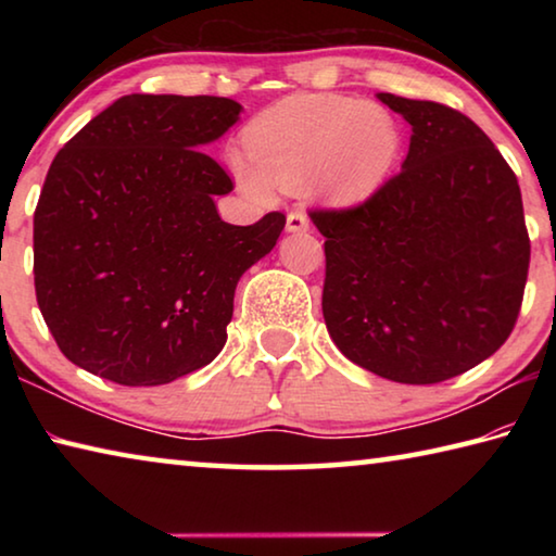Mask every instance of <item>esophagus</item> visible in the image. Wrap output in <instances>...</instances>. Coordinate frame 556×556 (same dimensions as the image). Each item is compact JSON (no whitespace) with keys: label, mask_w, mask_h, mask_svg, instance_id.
Masks as SVG:
<instances>
[{"label":"esophagus","mask_w":556,"mask_h":556,"mask_svg":"<svg viewBox=\"0 0 556 556\" xmlns=\"http://www.w3.org/2000/svg\"><path fill=\"white\" fill-rule=\"evenodd\" d=\"M287 230L289 232H306L308 230V218L301 208H294L287 215Z\"/></svg>","instance_id":"34e87169"}]
</instances>
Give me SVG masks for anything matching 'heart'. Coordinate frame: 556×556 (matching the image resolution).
I'll return each instance as SVG.
<instances>
[{
    "label": "heart",
    "instance_id": "obj_1",
    "mask_svg": "<svg viewBox=\"0 0 556 556\" xmlns=\"http://www.w3.org/2000/svg\"><path fill=\"white\" fill-rule=\"evenodd\" d=\"M248 159L232 166L260 201L308 186L333 205L365 201L384 184L400 154V129L388 110L341 96H294L252 119Z\"/></svg>",
    "mask_w": 556,
    "mask_h": 556
}]
</instances>
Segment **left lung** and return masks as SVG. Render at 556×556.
Returning <instances> with one entry per match:
<instances>
[{"label":"left lung","instance_id":"left-lung-1","mask_svg":"<svg viewBox=\"0 0 556 556\" xmlns=\"http://www.w3.org/2000/svg\"><path fill=\"white\" fill-rule=\"evenodd\" d=\"M412 125L402 172L368 201L312 211L324 235V318L348 361L434 384L476 368L520 316L530 235L517 176L473 119L378 96Z\"/></svg>","mask_w":556,"mask_h":556}]
</instances>
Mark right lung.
Masks as SVG:
<instances>
[{"label":"right lung","instance_id":"1","mask_svg":"<svg viewBox=\"0 0 556 556\" xmlns=\"http://www.w3.org/2000/svg\"><path fill=\"white\" fill-rule=\"evenodd\" d=\"M240 110L213 96H125L55 154L34 213V287L78 368L154 388L223 351L235 287L287 223L275 211L230 225L215 208L232 178L203 147Z\"/></svg>","mask_w":556,"mask_h":556}]
</instances>
